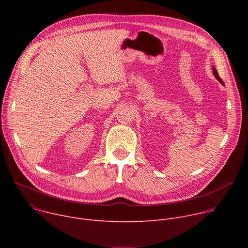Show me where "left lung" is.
Instances as JSON below:
<instances>
[{
	"label": "left lung",
	"mask_w": 248,
	"mask_h": 248,
	"mask_svg": "<svg viewBox=\"0 0 248 248\" xmlns=\"http://www.w3.org/2000/svg\"><path fill=\"white\" fill-rule=\"evenodd\" d=\"M213 74H214V77L220 81V83L224 85V82H223V80L220 78V77H219V75H218V72H217V69H216L215 67H213Z\"/></svg>",
	"instance_id": "left-lung-1"
}]
</instances>
